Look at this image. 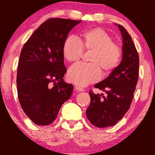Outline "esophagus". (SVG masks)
Listing matches in <instances>:
<instances>
[{
    "label": "esophagus",
    "instance_id": "1",
    "mask_svg": "<svg viewBox=\"0 0 155 155\" xmlns=\"http://www.w3.org/2000/svg\"><path fill=\"white\" fill-rule=\"evenodd\" d=\"M75 88H76V90L79 92L84 91V89H83L82 87H79V86H76Z\"/></svg>",
    "mask_w": 155,
    "mask_h": 155
}]
</instances>
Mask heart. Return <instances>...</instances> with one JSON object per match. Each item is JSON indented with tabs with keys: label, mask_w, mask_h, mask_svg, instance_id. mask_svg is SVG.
Returning <instances> with one entry per match:
<instances>
[{
	"label": "heart",
	"mask_w": 155,
	"mask_h": 155,
	"mask_svg": "<svg viewBox=\"0 0 155 155\" xmlns=\"http://www.w3.org/2000/svg\"><path fill=\"white\" fill-rule=\"evenodd\" d=\"M83 51H92L89 58L90 64H76L68 72L70 82L85 86L100 79L101 74L108 75L120 63L122 49L107 32L101 28L84 31L79 40L68 37L63 45V56L68 63L77 62Z\"/></svg>",
	"instance_id": "b5f03b06"
}]
</instances>
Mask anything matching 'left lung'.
<instances>
[{"label": "left lung", "instance_id": "obj_1", "mask_svg": "<svg viewBox=\"0 0 155 155\" xmlns=\"http://www.w3.org/2000/svg\"><path fill=\"white\" fill-rule=\"evenodd\" d=\"M122 36V58L104 81L95 87L106 92L95 94L89 92L91 102L86 111L87 117L97 127L116 124L129 109L138 79L139 57L132 38L125 28L117 25Z\"/></svg>", "mask_w": 155, "mask_h": 155}]
</instances>
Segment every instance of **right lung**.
<instances>
[{"instance_id": "add662e5", "label": "right lung", "mask_w": 155, "mask_h": 155, "mask_svg": "<svg viewBox=\"0 0 155 155\" xmlns=\"http://www.w3.org/2000/svg\"><path fill=\"white\" fill-rule=\"evenodd\" d=\"M81 22L51 18L42 23L23 46L17 75L19 104L32 122L48 125L58 117L74 87L65 83L63 45Z\"/></svg>"}]
</instances>
